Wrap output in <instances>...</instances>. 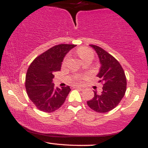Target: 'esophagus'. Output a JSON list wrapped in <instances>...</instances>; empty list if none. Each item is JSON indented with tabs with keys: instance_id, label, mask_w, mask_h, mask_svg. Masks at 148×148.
<instances>
[{
	"instance_id": "34e87169",
	"label": "esophagus",
	"mask_w": 148,
	"mask_h": 148,
	"mask_svg": "<svg viewBox=\"0 0 148 148\" xmlns=\"http://www.w3.org/2000/svg\"><path fill=\"white\" fill-rule=\"evenodd\" d=\"M72 88H76V89H80V90H82L83 88H81V86H72Z\"/></svg>"
}]
</instances>
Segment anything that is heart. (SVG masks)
Masks as SVG:
<instances>
[{"label": "heart", "mask_w": 148, "mask_h": 148, "mask_svg": "<svg viewBox=\"0 0 148 148\" xmlns=\"http://www.w3.org/2000/svg\"><path fill=\"white\" fill-rule=\"evenodd\" d=\"M77 53L78 55L81 57V58H82L84 60H86L89 56L93 55L92 52L90 50H89V49L87 48H85V47H81V48L78 49ZM68 58H69L68 55L64 57L63 60V63H65L66 61H67V59H68ZM81 80H82V77H81V76H78V77H76V79H74V82L75 83V84H78V83L81 82Z\"/></svg>", "instance_id": "heart-1"}]
</instances>
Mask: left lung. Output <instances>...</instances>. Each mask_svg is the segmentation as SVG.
Masks as SVG:
<instances>
[{
	"label": "left lung",
	"mask_w": 148,
	"mask_h": 148,
	"mask_svg": "<svg viewBox=\"0 0 148 148\" xmlns=\"http://www.w3.org/2000/svg\"><path fill=\"white\" fill-rule=\"evenodd\" d=\"M99 56L101 68L97 76L102 84V91L94 90L92 99L87 101L88 106L97 113H107L120 102L127 89V79L121 64L113 56L98 46L90 45Z\"/></svg>",
	"instance_id": "obj_1"
}]
</instances>
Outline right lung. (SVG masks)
<instances>
[{"instance_id": "1", "label": "right lung", "mask_w": 148, "mask_h": 148, "mask_svg": "<svg viewBox=\"0 0 148 148\" xmlns=\"http://www.w3.org/2000/svg\"><path fill=\"white\" fill-rule=\"evenodd\" d=\"M74 45H56L35 58L25 75L27 94L37 109L51 113L63 104L71 89L69 86L56 88L54 72L60 71L64 56Z\"/></svg>"}]
</instances>
